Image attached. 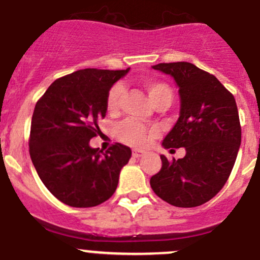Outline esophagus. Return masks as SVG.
Listing matches in <instances>:
<instances>
[{"mask_svg": "<svg viewBox=\"0 0 260 260\" xmlns=\"http://www.w3.org/2000/svg\"><path fill=\"white\" fill-rule=\"evenodd\" d=\"M145 155V151H141V150H133L132 151V156L133 157H141V156Z\"/></svg>", "mask_w": 260, "mask_h": 260, "instance_id": "obj_1", "label": "esophagus"}]
</instances>
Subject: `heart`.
Masks as SVG:
<instances>
[{
  "mask_svg": "<svg viewBox=\"0 0 260 260\" xmlns=\"http://www.w3.org/2000/svg\"><path fill=\"white\" fill-rule=\"evenodd\" d=\"M146 91L148 92L151 102L153 105L161 104V103H169L173 100V90L168 84L156 80H146L143 82ZM123 96H124V89L120 84H115L110 87L107 96V108L110 113H115L122 105ZM117 135L122 142L127 143L135 147H143L148 142L151 137L155 135L153 128L142 124L138 120L125 119L117 127Z\"/></svg>",
  "mask_w": 260,
  "mask_h": 260,
  "instance_id": "1",
  "label": "heart"
}]
</instances>
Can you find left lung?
<instances>
[{
    "label": "left lung",
    "mask_w": 260,
    "mask_h": 260,
    "mask_svg": "<svg viewBox=\"0 0 260 260\" xmlns=\"http://www.w3.org/2000/svg\"><path fill=\"white\" fill-rule=\"evenodd\" d=\"M152 69L174 77L180 95V115L162 146L184 147L186 153L173 161L161 155L162 166L151 176V188L175 207H197L222 189L235 164L241 142L235 98L193 63H158Z\"/></svg>",
    "instance_id": "left-lung-1"
}]
</instances>
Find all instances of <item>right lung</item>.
I'll return each mask as SVG.
<instances>
[{"mask_svg":"<svg viewBox=\"0 0 260 260\" xmlns=\"http://www.w3.org/2000/svg\"><path fill=\"white\" fill-rule=\"evenodd\" d=\"M129 69H85L55 80L35 104L29 137L34 168L48 190L64 205L95 207L117 189L132 151L115 143L105 152L90 147L102 133L107 96Z\"/></svg>","mask_w":260,"mask_h":260,"instance_id":"1","label":"right lung"}]
</instances>
